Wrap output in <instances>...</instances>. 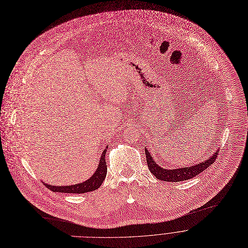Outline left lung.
<instances>
[{"label": "left lung", "mask_w": 248, "mask_h": 248, "mask_svg": "<svg viewBox=\"0 0 248 248\" xmlns=\"http://www.w3.org/2000/svg\"><path fill=\"white\" fill-rule=\"evenodd\" d=\"M218 151H217L214 156L210 157L204 162H201L199 164H196L191 167H184V168H179V169H164L161 166H158L153 158L151 157L150 153L145 149V155H146V162L148 165V168L150 172L157 178L161 180V181H169V182H180V181H185V180L191 179L201 172L205 171L211 164H213L217 158Z\"/></svg>", "instance_id": "left-lung-1"}]
</instances>
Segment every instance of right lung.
Returning <instances> with one entry per match:
<instances>
[{
	"label": "right lung",
	"mask_w": 248,
	"mask_h": 248,
	"mask_svg": "<svg viewBox=\"0 0 248 248\" xmlns=\"http://www.w3.org/2000/svg\"><path fill=\"white\" fill-rule=\"evenodd\" d=\"M106 152L107 148L103 151L102 157L100 159V163L98 166L97 171L91 176V178L88 179L87 181L76 184V185H71V186H51L48 184L43 183L46 185V188H48L52 192H59V193H74V194H83L87 192H91L94 190H97L102 183L104 182V180L107 175V163H106Z\"/></svg>",
	"instance_id": "add662e5"
}]
</instances>
